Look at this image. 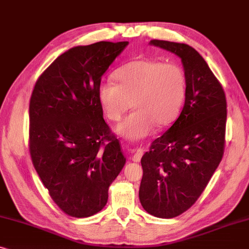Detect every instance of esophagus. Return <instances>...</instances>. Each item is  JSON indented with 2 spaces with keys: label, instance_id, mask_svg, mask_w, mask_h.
Listing matches in <instances>:
<instances>
[{
  "label": "esophagus",
  "instance_id": "obj_1",
  "mask_svg": "<svg viewBox=\"0 0 249 249\" xmlns=\"http://www.w3.org/2000/svg\"><path fill=\"white\" fill-rule=\"evenodd\" d=\"M144 154V150L142 148H138V149H133L132 150V160L133 161H140L142 156Z\"/></svg>",
  "mask_w": 249,
  "mask_h": 249
}]
</instances>
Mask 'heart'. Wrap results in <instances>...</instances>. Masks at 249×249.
<instances>
[{"mask_svg":"<svg viewBox=\"0 0 249 249\" xmlns=\"http://www.w3.org/2000/svg\"><path fill=\"white\" fill-rule=\"evenodd\" d=\"M98 86L99 101L111 122H118L133 105L134 112L117 126L128 140H141L154 132L156 124L166 126L177 118L187 92L183 69L175 62L137 59Z\"/></svg>","mask_w":249,"mask_h":249,"instance_id":"1","label":"heart"}]
</instances>
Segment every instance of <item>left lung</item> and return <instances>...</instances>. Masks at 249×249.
Instances as JSON below:
<instances>
[{"label": "left lung", "mask_w": 249, "mask_h": 249, "mask_svg": "<svg viewBox=\"0 0 249 249\" xmlns=\"http://www.w3.org/2000/svg\"><path fill=\"white\" fill-rule=\"evenodd\" d=\"M150 44L180 57L187 79L180 116L141 159L142 207L156 217L172 218L196 203L222 160L227 99L221 83L194 48L160 39H151Z\"/></svg>", "instance_id": "left-lung-1"}]
</instances>
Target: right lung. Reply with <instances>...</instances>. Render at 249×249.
Wrapping results in <instances>:
<instances>
[{"mask_svg": "<svg viewBox=\"0 0 249 249\" xmlns=\"http://www.w3.org/2000/svg\"><path fill=\"white\" fill-rule=\"evenodd\" d=\"M127 44L75 46L42 72L32 92L29 154L50 197L69 216L100 212L126 160L104 119L98 86Z\"/></svg>", "mask_w": 249, "mask_h": 249, "instance_id": "right-lung-1", "label": "right lung"}]
</instances>
